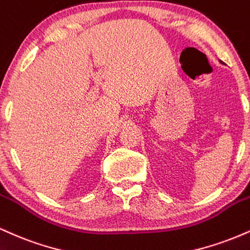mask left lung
Returning <instances> with one entry per match:
<instances>
[{"instance_id": "left-lung-1", "label": "left lung", "mask_w": 250, "mask_h": 250, "mask_svg": "<svg viewBox=\"0 0 250 250\" xmlns=\"http://www.w3.org/2000/svg\"><path fill=\"white\" fill-rule=\"evenodd\" d=\"M220 63H221V64H224V62H222V61H220Z\"/></svg>"}]
</instances>
